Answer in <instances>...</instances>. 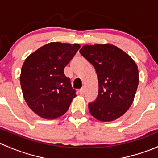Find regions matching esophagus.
<instances>
[{
    "instance_id": "obj_1",
    "label": "esophagus",
    "mask_w": 158,
    "mask_h": 158,
    "mask_svg": "<svg viewBox=\"0 0 158 158\" xmlns=\"http://www.w3.org/2000/svg\"><path fill=\"white\" fill-rule=\"evenodd\" d=\"M84 92H85V89H84V87H83V88H81V89H80L79 93L81 94V95H83V94H84Z\"/></svg>"
}]
</instances>
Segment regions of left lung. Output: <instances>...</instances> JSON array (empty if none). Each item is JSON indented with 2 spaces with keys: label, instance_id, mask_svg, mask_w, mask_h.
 I'll return each instance as SVG.
<instances>
[{
  "label": "left lung",
  "instance_id": "obj_1",
  "mask_svg": "<svg viewBox=\"0 0 158 158\" xmlns=\"http://www.w3.org/2000/svg\"><path fill=\"white\" fill-rule=\"evenodd\" d=\"M80 53L94 66L99 92L89 103L90 114L101 122H111L126 113L134 100L139 82L134 60L112 44L84 45Z\"/></svg>",
  "mask_w": 158,
  "mask_h": 158
}]
</instances>
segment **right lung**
Returning a JSON list of instances; mask_svg holds the SVG:
<instances>
[{
  "mask_svg": "<svg viewBox=\"0 0 158 158\" xmlns=\"http://www.w3.org/2000/svg\"><path fill=\"white\" fill-rule=\"evenodd\" d=\"M80 47L49 43L26 58L19 77L21 88L27 105L39 116L55 119L68 111L76 94L64 68Z\"/></svg>",
  "mask_w": 158,
  "mask_h": 158,
  "instance_id": "add662e5",
  "label": "right lung"
}]
</instances>
